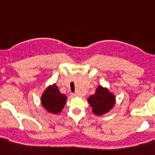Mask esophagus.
<instances>
[{
    "instance_id": "1",
    "label": "esophagus",
    "mask_w": 155,
    "mask_h": 155,
    "mask_svg": "<svg viewBox=\"0 0 155 155\" xmlns=\"http://www.w3.org/2000/svg\"><path fill=\"white\" fill-rule=\"evenodd\" d=\"M70 96H71L72 97H75L77 96V94L76 93H70Z\"/></svg>"
}]
</instances>
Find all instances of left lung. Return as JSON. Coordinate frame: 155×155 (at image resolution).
Listing matches in <instances>:
<instances>
[{
  "label": "left lung",
  "mask_w": 155,
  "mask_h": 155,
  "mask_svg": "<svg viewBox=\"0 0 155 155\" xmlns=\"http://www.w3.org/2000/svg\"><path fill=\"white\" fill-rule=\"evenodd\" d=\"M88 101L97 116H102L109 112L115 104V97L106 88L98 86L96 93L89 96Z\"/></svg>",
  "instance_id": "8db88e82"
}]
</instances>
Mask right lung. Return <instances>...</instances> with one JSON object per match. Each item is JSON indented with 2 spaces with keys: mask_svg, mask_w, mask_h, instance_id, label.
I'll use <instances>...</instances> for the list:
<instances>
[{
  "mask_svg": "<svg viewBox=\"0 0 155 155\" xmlns=\"http://www.w3.org/2000/svg\"><path fill=\"white\" fill-rule=\"evenodd\" d=\"M66 101V96L60 93L57 85H51L43 93L41 102L47 112L58 114L64 108Z\"/></svg>",
  "mask_w": 155,
  "mask_h": 155,
  "instance_id": "add662e5",
  "label": "right lung"
}]
</instances>
